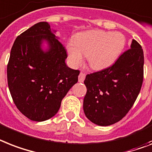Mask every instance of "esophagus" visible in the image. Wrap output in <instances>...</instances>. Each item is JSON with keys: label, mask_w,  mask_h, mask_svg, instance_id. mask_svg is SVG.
Segmentation results:
<instances>
[{"label": "esophagus", "mask_w": 152, "mask_h": 152, "mask_svg": "<svg viewBox=\"0 0 152 152\" xmlns=\"http://www.w3.org/2000/svg\"><path fill=\"white\" fill-rule=\"evenodd\" d=\"M85 76H86V75H85V73H83V72H80V76H79V82L82 83L83 82V80H85Z\"/></svg>", "instance_id": "obj_1"}]
</instances>
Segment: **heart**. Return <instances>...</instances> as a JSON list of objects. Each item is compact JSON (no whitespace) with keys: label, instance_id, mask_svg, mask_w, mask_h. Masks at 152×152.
I'll return each instance as SVG.
<instances>
[{"label":"heart","instance_id":"b5f03b06","mask_svg":"<svg viewBox=\"0 0 152 152\" xmlns=\"http://www.w3.org/2000/svg\"><path fill=\"white\" fill-rule=\"evenodd\" d=\"M125 45V36L119 32L90 30L77 34L74 38V44L67 45V52L75 66L81 65L86 56L90 66L100 70L114 63Z\"/></svg>","mask_w":152,"mask_h":152}]
</instances>
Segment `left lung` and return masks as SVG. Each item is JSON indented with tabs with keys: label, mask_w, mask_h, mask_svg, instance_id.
I'll return each mask as SVG.
<instances>
[{
	"label": "left lung",
	"mask_w": 152,
	"mask_h": 152,
	"mask_svg": "<svg viewBox=\"0 0 152 152\" xmlns=\"http://www.w3.org/2000/svg\"><path fill=\"white\" fill-rule=\"evenodd\" d=\"M144 61L142 48L133 40L130 49L122 54L112 66L87 75L83 111L89 120L106 126L119 122L127 114L142 86Z\"/></svg>",
	"instance_id": "left-lung-1"
}]
</instances>
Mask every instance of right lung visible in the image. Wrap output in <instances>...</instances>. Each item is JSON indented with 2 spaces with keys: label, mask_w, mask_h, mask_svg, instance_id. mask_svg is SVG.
I'll return each instance as SVG.
<instances>
[{
  "label": "right lung",
  "mask_w": 152,
  "mask_h": 152,
  "mask_svg": "<svg viewBox=\"0 0 152 152\" xmlns=\"http://www.w3.org/2000/svg\"><path fill=\"white\" fill-rule=\"evenodd\" d=\"M54 33L48 23L40 22L18 36L7 67L15 104L25 116L37 122L56 114L80 74L66 65V50ZM44 42L48 44L46 51L42 48Z\"/></svg>",
  "instance_id": "right-lung-1"
}]
</instances>
